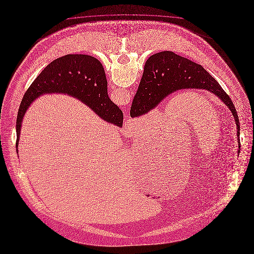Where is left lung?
I'll use <instances>...</instances> for the list:
<instances>
[{
    "label": "left lung",
    "instance_id": "1",
    "mask_svg": "<svg viewBox=\"0 0 254 254\" xmlns=\"http://www.w3.org/2000/svg\"><path fill=\"white\" fill-rule=\"evenodd\" d=\"M186 89L206 90L227 105L236 122L238 152H240V123L230 97L203 67L173 52H160L147 59L142 78L131 106V118L145 115L157 107L167 95Z\"/></svg>",
    "mask_w": 254,
    "mask_h": 254
}]
</instances>
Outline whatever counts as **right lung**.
<instances>
[{"label":"right lung","mask_w":254,"mask_h":254,"mask_svg":"<svg viewBox=\"0 0 254 254\" xmlns=\"http://www.w3.org/2000/svg\"><path fill=\"white\" fill-rule=\"evenodd\" d=\"M45 94L71 95L91 108L102 120L122 127L123 114L109 98L107 79L101 63L90 55L67 54L45 67L24 95L16 121L17 153L24 116L34 99Z\"/></svg>","instance_id":"1"}]
</instances>
